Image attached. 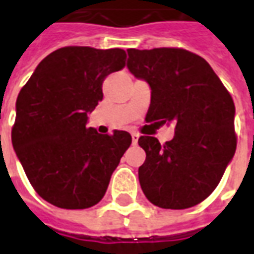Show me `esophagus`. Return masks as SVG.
I'll return each mask as SVG.
<instances>
[{"mask_svg": "<svg viewBox=\"0 0 254 254\" xmlns=\"http://www.w3.org/2000/svg\"><path fill=\"white\" fill-rule=\"evenodd\" d=\"M138 137H140V136H138V133H132V141H133V144H137Z\"/></svg>", "mask_w": 254, "mask_h": 254, "instance_id": "1", "label": "esophagus"}]
</instances>
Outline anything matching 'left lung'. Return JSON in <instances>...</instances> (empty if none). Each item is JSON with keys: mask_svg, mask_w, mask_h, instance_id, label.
<instances>
[{"mask_svg": "<svg viewBox=\"0 0 254 254\" xmlns=\"http://www.w3.org/2000/svg\"><path fill=\"white\" fill-rule=\"evenodd\" d=\"M127 56L129 72L151 88L145 121L176 125L163 145L138 138L147 155L138 167L141 189L160 208L194 207L215 190L235 154L233 98L209 64L188 50L129 49Z\"/></svg>", "mask_w": 254, "mask_h": 254, "instance_id": "8db88e82", "label": "left lung"}]
</instances>
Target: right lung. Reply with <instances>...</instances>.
<instances>
[{
	"instance_id": "1",
	"label": "right lung",
	"mask_w": 254,
	"mask_h": 254,
	"mask_svg": "<svg viewBox=\"0 0 254 254\" xmlns=\"http://www.w3.org/2000/svg\"><path fill=\"white\" fill-rule=\"evenodd\" d=\"M125 58L122 49L63 47L42 60L20 91L13 149L36 193L56 207L98 204L132 144L125 130L100 134L87 127L103 80L121 70Z\"/></svg>"
}]
</instances>
